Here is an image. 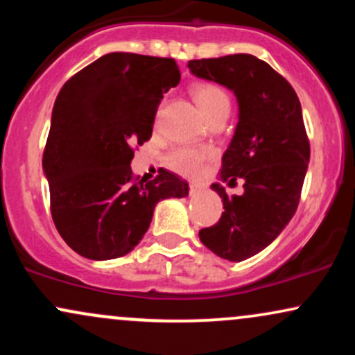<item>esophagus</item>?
Segmentation results:
<instances>
[{
  "instance_id": "esophagus-1",
  "label": "esophagus",
  "mask_w": 355,
  "mask_h": 355,
  "mask_svg": "<svg viewBox=\"0 0 355 355\" xmlns=\"http://www.w3.org/2000/svg\"><path fill=\"white\" fill-rule=\"evenodd\" d=\"M200 189H202V187L198 185V183H190V193H197V191Z\"/></svg>"
}]
</instances>
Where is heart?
Wrapping results in <instances>:
<instances>
[{"label":"heart","instance_id":"heart-1","mask_svg":"<svg viewBox=\"0 0 355 355\" xmlns=\"http://www.w3.org/2000/svg\"><path fill=\"white\" fill-rule=\"evenodd\" d=\"M193 98L207 116L220 112H229L230 96L222 87L215 83H197L191 89ZM215 150L211 146H178L166 157V164L173 172L185 177H197L205 170L207 164L214 160Z\"/></svg>","mask_w":355,"mask_h":355}]
</instances>
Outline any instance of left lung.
<instances>
[{
  "mask_svg": "<svg viewBox=\"0 0 355 355\" xmlns=\"http://www.w3.org/2000/svg\"><path fill=\"white\" fill-rule=\"evenodd\" d=\"M189 68L198 78L232 89L239 101V123L222 157L220 178L229 185L242 178L245 191L227 195L214 183L225 211L198 235L214 254L242 262L270 245L299 205L311 158L302 107L292 85L252 55L191 60Z\"/></svg>",
  "mask_w": 355,
  "mask_h": 355,
  "instance_id": "left-lung-1",
  "label": "left lung"
}]
</instances>
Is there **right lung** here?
Listing matches in <instances>:
<instances>
[{
	"instance_id": "obj_1",
	"label": "right lung",
	"mask_w": 355,
	"mask_h": 355,
	"mask_svg": "<svg viewBox=\"0 0 355 355\" xmlns=\"http://www.w3.org/2000/svg\"><path fill=\"white\" fill-rule=\"evenodd\" d=\"M178 81L173 58L108 53L60 89L43 170L53 222L76 254L126 255L144 239L158 202L189 195V183L168 170L144 183L130 166L133 146L150 140L164 93Z\"/></svg>"
}]
</instances>
